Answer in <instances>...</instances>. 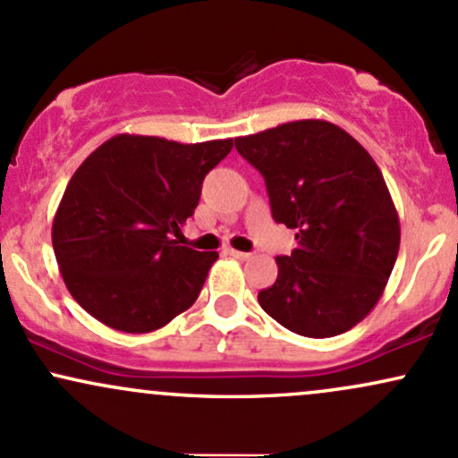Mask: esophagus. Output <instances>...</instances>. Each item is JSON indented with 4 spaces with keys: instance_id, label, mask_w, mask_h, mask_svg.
<instances>
[{
    "instance_id": "34e87169",
    "label": "esophagus",
    "mask_w": 458,
    "mask_h": 458,
    "mask_svg": "<svg viewBox=\"0 0 458 458\" xmlns=\"http://www.w3.org/2000/svg\"><path fill=\"white\" fill-rule=\"evenodd\" d=\"M228 254L234 256V259H239V260H248L250 259L248 252H239V250H228Z\"/></svg>"
}]
</instances>
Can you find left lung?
Masks as SVG:
<instances>
[{
    "label": "left lung",
    "mask_w": 458,
    "mask_h": 458,
    "mask_svg": "<svg viewBox=\"0 0 458 458\" xmlns=\"http://www.w3.org/2000/svg\"><path fill=\"white\" fill-rule=\"evenodd\" d=\"M259 169L271 215L295 230L278 278L259 293L265 313L295 335L354 328L383 295L400 250V219L378 165L345 130L321 119L234 139Z\"/></svg>",
    "instance_id": "left-lung-1"
}]
</instances>
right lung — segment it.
I'll return each mask as SVG.
<instances>
[{
    "label": "right lung",
    "instance_id": "add662e5",
    "mask_svg": "<svg viewBox=\"0 0 458 458\" xmlns=\"http://www.w3.org/2000/svg\"><path fill=\"white\" fill-rule=\"evenodd\" d=\"M233 139L175 143L117 134L75 169L60 199L52 243L73 300L130 335L163 328L198 300L217 252L178 245L206 174Z\"/></svg>",
    "mask_w": 458,
    "mask_h": 458
}]
</instances>
